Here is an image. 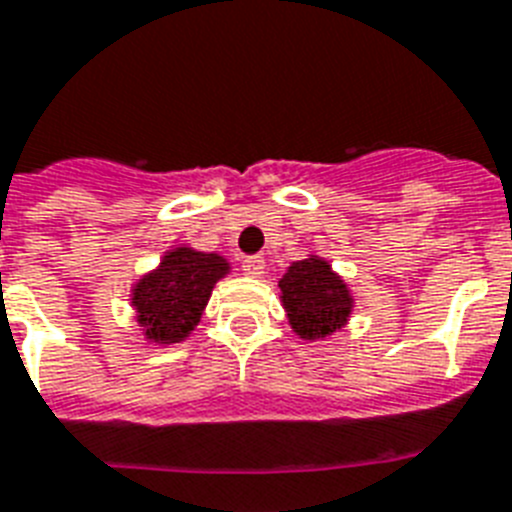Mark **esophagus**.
<instances>
[{"instance_id": "1", "label": "esophagus", "mask_w": 512, "mask_h": 512, "mask_svg": "<svg viewBox=\"0 0 512 512\" xmlns=\"http://www.w3.org/2000/svg\"><path fill=\"white\" fill-rule=\"evenodd\" d=\"M242 270H244V273H247V276L260 278L265 273V260L260 255L244 257V260H242Z\"/></svg>"}]
</instances>
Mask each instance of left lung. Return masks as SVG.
<instances>
[{
	"instance_id": "8db88e82",
	"label": "left lung",
	"mask_w": 512,
	"mask_h": 512,
	"mask_svg": "<svg viewBox=\"0 0 512 512\" xmlns=\"http://www.w3.org/2000/svg\"><path fill=\"white\" fill-rule=\"evenodd\" d=\"M289 325L304 341H325L349 322L354 296L328 260L309 255L289 265L278 281Z\"/></svg>"
}]
</instances>
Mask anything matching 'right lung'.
<instances>
[{"label": "right lung", "instance_id": "obj_1", "mask_svg": "<svg viewBox=\"0 0 512 512\" xmlns=\"http://www.w3.org/2000/svg\"><path fill=\"white\" fill-rule=\"evenodd\" d=\"M229 270V260L216 252H200L187 244L169 249L158 268L132 286V309L145 338L158 346L190 338L213 286L229 276Z\"/></svg>", "mask_w": 512, "mask_h": 512}]
</instances>
